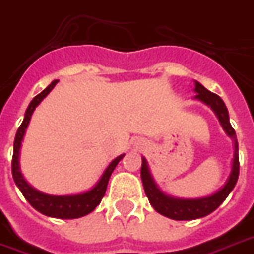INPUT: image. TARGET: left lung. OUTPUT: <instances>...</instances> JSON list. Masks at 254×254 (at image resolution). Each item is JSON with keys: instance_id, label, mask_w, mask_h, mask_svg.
I'll return each mask as SVG.
<instances>
[{"instance_id": "8db88e82", "label": "left lung", "mask_w": 254, "mask_h": 254, "mask_svg": "<svg viewBox=\"0 0 254 254\" xmlns=\"http://www.w3.org/2000/svg\"><path fill=\"white\" fill-rule=\"evenodd\" d=\"M195 97L197 100L203 101L204 104L212 108L215 112L218 119L223 126V128L227 132L229 136L233 138L234 140V160H233V169H231V175L229 180L226 183L222 190H219L214 195L208 196V197H201V199H175L170 196L164 195L151 179V176L147 169V164L146 160H142V168H140V177H142V183H143V188H145L146 196L149 197L150 204L154 207L157 212H160L161 215L168 216L170 219L175 221H190V219H197V218H203V216L208 215L212 211H215L219 205L225 201V199L229 196L233 188L236 187L238 176H240V158H238V142H237L236 131L231 127L230 120H229V112L226 108L223 100L218 96V94L212 93L210 90L203 86L199 82L195 85Z\"/></svg>"}]
</instances>
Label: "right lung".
I'll return each instance as SVG.
<instances>
[{"instance_id":"obj_1","label":"right lung","mask_w":254,"mask_h":254,"mask_svg":"<svg viewBox=\"0 0 254 254\" xmlns=\"http://www.w3.org/2000/svg\"><path fill=\"white\" fill-rule=\"evenodd\" d=\"M58 79L53 81L51 84L44 89L42 93L35 96L33 100L29 103L28 108L25 111V116L21 126L18 127L17 134L14 138V145H13V158H12V175L14 179L16 186L18 190H21L24 197L28 200V203L32 205L35 210L42 212L44 215L53 216V218H61V219H75V218H81V216L88 215L92 211L100 204V201L103 199L108 186L109 177L112 175V172L119 164V161L125 157V154L119 155L118 158H115L109 166L105 169L104 175L101 176L100 181L85 193H79V195H71V196H50L46 193H42L39 190H33L32 187L28 186V183L24 180L23 176L20 173V168H18V155H20V147H21V140L25 134V129L28 127L29 120L32 116L35 108L40 104V101L47 96V94L53 90V88L57 85Z\"/></svg>"}]
</instances>
